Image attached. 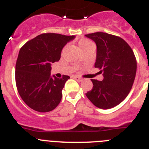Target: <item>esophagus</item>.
Instances as JSON below:
<instances>
[{
  "mask_svg": "<svg viewBox=\"0 0 149 149\" xmlns=\"http://www.w3.org/2000/svg\"><path fill=\"white\" fill-rule=\"evenodd\" d=\"M74 78L75 79L76 81H78V82H81V81H83V79L81 78V77H78V76H74Z\"/></svg>",
  "mask_w": 149,
  "mask_h": 149,
  "instance_id": "34e87169",
  "label": "esophagus"
}]
</instances>
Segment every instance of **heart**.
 Masks as SVG:
<instances>
[{
  "instance_id": "b5f03b06",
  "label": "heart",
  "mask_w": 149,
  "mask_h": 149,
  "mask_svg": "<svg viewBox=\"0 0 149 149\" xmlns=\"http://www.w3.org/2000/svg\"><path fill=\"white\" fill-rule=\"evenodd\" d=\"M90 43L92 42L89 40H88V39H81L79 42V46H80V48H83V47L87 45L90 44Z\"/></svg>"
}]
</instances>
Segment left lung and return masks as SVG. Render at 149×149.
<instances>
[{
	"label": "left lung",
	"mask_w": 149,
	"mask_h": 149,
	"mask_svg": "<svg viewBox=\"0 0 149 149\" xmlns=\"http://www.w3.org/2000/svg\"><path fill=\"white\" fill-rule=\"evenodd\" d=\"M97 46L95 67L103 73L102 81L92 79L93 89L86 93L89 101L101 109L119 104L130 93L136 72L134 51L121 37L103 32L86 34Z\"/></svg>",
	"instance_id": "1"
}]
</instances>
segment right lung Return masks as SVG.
Listing matches in <instances>:
<instances>
[{
  "label": "right lung",
  "mask_w": 149,
  "mask_h": 149,
  "mask_svg": "<svg viewBox=\"0 0 149 149\" xmlns=\"http://www.w3.org/2000/svg\"><path fill=\"white\" fill-rule=\"evenodd\" d=\"M74 37L42 33L21 48L15 65V83L21 98L33 110L46 113L60 104L62 90L70 77H51V65L60 60L63 47Z\"/></svg>",
  "instance_id": "right-lung-1"
}]
</instances>
